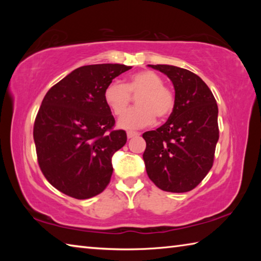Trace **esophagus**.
Here are the masks:
<instances>
[{"instance_id":"34e87169","label":"esophagus","mask_w":261,"mask_h":261,"mask_svg":"<svg viewBox=\"0 0 261 261\" xmlns=\"http://www.w3.org/2000/svg\"><path fill=\"white\" fill-rule=\"evenodd\" d=\"M126 136H127V138L131 139V138H135V137L140 136V134H139V132H135V131H127Z\"/></svg>"}]
</instances>
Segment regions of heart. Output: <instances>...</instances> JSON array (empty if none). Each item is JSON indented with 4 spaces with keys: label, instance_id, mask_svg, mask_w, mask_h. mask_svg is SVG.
I'll list each match as a JSON object with an SVG mask.
<instances>
[{
    "label": "heart",
    "instance_id": "1",
    "mask_svg": "<svg viewBox=\"0 0 261 261\" xmlns=\"http://www.w3.org/2000/svg\"><path fill=\"white\" fill-rule=\"evenodd\" d=\"M138 107L131 109L118 121L121 129L132 130L151 125L158 118L169 116L175 107V95L171 90L163 86L162 78L158 73L144 70L132 73L126 84L112 82L105 90V101L117 116L125 113L131 102V95L136 96Z\"/></svg>",
    "mask_w": 261,
    "mask_h": 261
}]
</instances>
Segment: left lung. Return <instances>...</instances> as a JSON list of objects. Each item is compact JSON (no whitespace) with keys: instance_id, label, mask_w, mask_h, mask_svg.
I'll list each match as a JSON object with an SVG mask.
<instances>
[{"instance_id":"8db88e82","label":"left lung","mask_w":261,"mask_h":261,"mask_svg":"<svg viewBox=\"0 0 261 261\" xmlns=\"http://www.w3.org/2000/svg\"><path fill=\"white\" fill-rule=\"evenodd\" d=\"M170 79L175 107L165 124L143 135V159L149 179L168 192H188L213 166L219 140L218 105L196 73L174 65L148 64Z\"/></svg>"}]
</instances>
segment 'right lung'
Masks as SVG:
<instances>
[{
	"mask_svg": "<svg viewBox=\"0 0 261 261\" xmlns=\"http://www.w3.org/2000/svg\"><path fill=\"white\" fill-rule=\"evenodd\" d=\"M132 67L84 65L47 92L34 123L38 162L48 182L76 199L103 191L113 174L112 158L126 143L123 130H112L115 118L105 90Z\"/></svg>",
	"mask_w": 261,
	"mask_h": 261,
	"instance_id": "right-lung-1",
	"label": "right lung"
}]
</instances>
